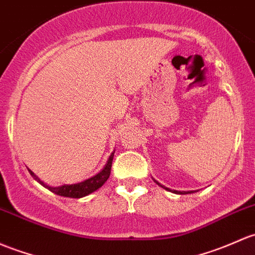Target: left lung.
Masks as SVG:
<instances>
[{"label":"left lung","mask_w":255,"mask_h":255,"mask_svg":"<svg viewBox=\"0 0 255 255\" xmlns=\"http://www.w3.org/2000/svg\"><path fill=\"white\" fill-rule=\"evenodd\" d=\"M156 182V181H155ZM157 184H159L160 187H162V188H165V187L163 186H161V184L159 183V182H156ZM165 189H167V191H170V188H165ZM173 193H177V194H189V193H194V191H188V192H178V191H173Z\"/></svg>","instance_id":"obj_1"}]
</instances>
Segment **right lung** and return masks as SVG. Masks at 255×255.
I'll list each match as a JSON object with an SVG mask.
<instances>
[{
    "label": "right lung",
    "instance_id": "add662e5",
    "mask_svg": "<svg viewBox=\"0 0 255 255\" xmlns=\"http://www.w3.org/2000/svg\"><path fill=\"white\" fill-rule=\"evenodd\" d=\"M114 154L115 151L111 152L106 165L104 166V168L100 171V172L96 173L95 176L90 177V178L85 179V181L80 182V183H76V184H63V186H60V187H50L47 186V184H45L42 181H40L39 177H37L33 171L29 170V172H30V175L33 176L40 184H42L45 188H47L49 191L55 193V194L62 195V197H67V198H83L85 197V195L90 194V193L95 192L96 189L100 188L107 179H109L110 173H111V166H112V160H114Z\"/></svg>",
    "mask_w": 255,
    "mask_h": 255
}]
</instances>
